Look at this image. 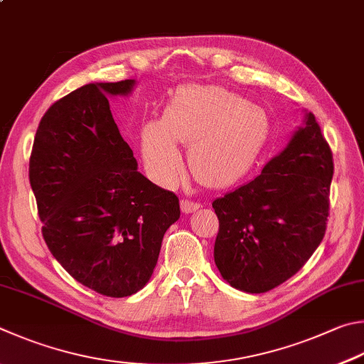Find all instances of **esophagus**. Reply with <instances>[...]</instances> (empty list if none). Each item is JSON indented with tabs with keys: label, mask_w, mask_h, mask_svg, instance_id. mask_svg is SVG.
Returning <instances> with one entry per match:
<instances>
[{
	"label": "esophagus",
	"mask_w": 364,
	"mask_h": 364,
	"mask_svg": "<svg viewBox=\"0 0 364 364\" xmlns=\"http://www.w3.org/2000/svg\"><path fill=\"white\" fill-rule=\"evenodd\" d=\"M199 208H200V203L188 200V199L181 200V211H183V213H193V211L199 210Z\"/></svg>",
	"instance_id": "34e87169"
}]
</instances>
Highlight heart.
Returning a JSON list of instances; mask_svg holds the SVG:
<instances>
[{
	"instance_id": "obj_1",
	"label": "heart",
	"mask_w": 364,
	"mask_h": 364,
	"mask_svg": "<svg viewBox=\"0 0 364 364\" xmlns=\"http://www.w3.org/2000/svg\"><path fill=\"white\" fill-rule=\"evenodd\" d=\"M269 132L267 116L245 97L220 85L178 90L161 121L140 132V153L153 180L170 184L181 167L175 143L189 144L188 164L196 180L224 188L247 173Z\"/></svg>"
}]
</instances>
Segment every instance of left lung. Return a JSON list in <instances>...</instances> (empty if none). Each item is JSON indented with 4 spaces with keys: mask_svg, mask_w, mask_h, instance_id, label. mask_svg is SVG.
Segmentation results:
<instances>
[{
    "mask_svg": "<svg viewBox=\"0 0 364 364\" xmlns=\"http://www.w3.org/2000/svg\"><path fill=\"white\" fill-rule=\"evenodd\" d=\"M333 153L312 113L255 180L216 199L215 262L230 287L266 293L301 270L325 237Z\"/></svg>",
    "mask_w": 364,
    "mask_h": 364,
    "instance_id": "left-lung-1",
    "label": "left lung"
}]
</instances>
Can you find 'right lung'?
<instances>
[{"label":"right lung","mask_w":364,"mask_h":364,"mask_svg":"<svg viewBox=\"0 0 364 364\" xmlns=\"http://www.w3.org/2000/svg\"><path fill=\"white\" fill-rule=\"evenodd\" d=\"M134 79L85 84L46 111L30 156L43 237L73 279L109 297L146 285L180 200L136 170L109 109Z\"/></svg>","instance_id":"obj_1"}]
</instances>
